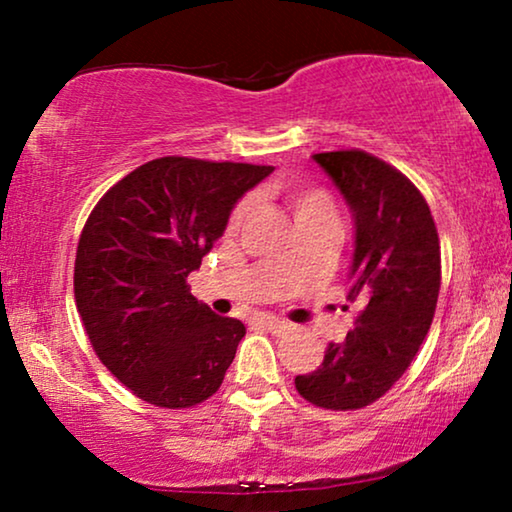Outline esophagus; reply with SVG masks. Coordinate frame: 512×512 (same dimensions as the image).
Listing matches in <instances>:
<instances>
[{
	"label": "esophagus",
	"mask_w": 512,
	"mask_h": 512,
	"mask_svg": "<svg viewBox=\"0 0 512 512\" xmlns=\"http://www.w3.org/2000/svg\"><path fill=\"white\" fill-rule=\"evenodd\" d=\"M258 324H263L272 333H286V331H289V324H284V321L277 319V317H270V314H263V317L258 319Z\"/></svg>",
	"instance_id": "34e87169"
}]
</instances>
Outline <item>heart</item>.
<instances>
[{"mask_svg":"<svg viewBox=\"0 0 512 512\" xmlns=\"http://www.w3.org/2000/svg\"><path fill=\"white\" fill-rule=\"evenodd\" d=\"M289 207L293 212V219H296V226H305V223H317V221H331L338 223V209H335V202L331 195L321 188H291L289 195ZM249 212V202L242 200L240 205L233 209L228 221V230H237L244 216Z\"/></svg>","mask_w":512,"mask_h":512,"instance_id":"obj_1","label":"heart"}]
</instances>
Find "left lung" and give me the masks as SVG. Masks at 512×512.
Instances as JSON below:
<instances>
[{"instance_id": "1", "label": "left lung", "mask_w": 512, "mask_h": 512, "mask_svg": "<svg viewBox=\"0 0 512 512\" xmlns=\"http://www.w3.org/2000/svg\"><path fill=\"white\" fill-rule=\"evenodd\" d=\"M354 219L345 342H331L298 394L326 410H359L387 394L429 333L440 291V242L415 184L366 151L314 153ZM345 310L349 307L345 305Z\"/></svg>"}]
</instances>
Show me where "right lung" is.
Segmentation results:
<instances>
[{"label":"right lung","instance_id":"right-lung-1","mask_svg":"<svg viewBox=\"0 0 512 512\" xmlns=\"http://www.w3.org/2000/svg\"><path fill=\"white\" fill-rule=\"evenodd\" d=\"M272 170L156 158L90 212L76 249V310L100 361L142 401L191 408L219 391L247 331L191 296L186 277Z\"/></svg>","mask_w":512,"mask_h":512}]
</instances>
